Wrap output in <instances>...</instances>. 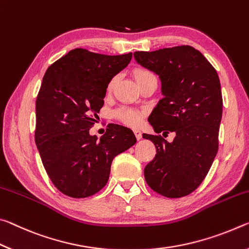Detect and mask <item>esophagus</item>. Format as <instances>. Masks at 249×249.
Listing matches in <instances>:
<instances>
[{"mask_svg":"<svg viewBox=\"0 0 249 249\" xmlns=\"http://www.w3.org/2000/svg\"><path fill=\"white\" fill-rule=\"evenodd\" d=\"M133 132H134V136H136L137 139L140 140L141 138H142V132L140 131V130H139V129H134Z\"/></svg>","mask_w":249,"mask_h":249,"instance_id":"34e87169","label":"esophagus"}]
</instances>
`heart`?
I'll return each mask as SVG.
<instances>
[{"label":"heart","mask_w":249,"mask_h":249,"mask_svg":"<svg viewBox=\"0 0 249 249\" xmlns=\"http://www.w3.org/2000/svg\"><path fill=\"white\" fill-rule=\"evenodd\" d=\"M132 74L138 85L143 83L145 80L151 79L154 77V75L149 71V69L143 68V67L134 68ZM116 81H117L116 76L110 79V81L107 85L108 91L112 90L113 87H115ZM115 117L119 121L124 122V124L131 125V127H136V125L140 124V122L142 121V118H143V111H141L139 109H134V108H120L115 112Z\"/></svg>","instance_id":"heart-1"}]
</instances>
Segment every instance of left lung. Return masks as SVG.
Here are the masks:
<instances>
[{
	"label": "left lung",
	"instance_id": "obj_1",
	"mask_svg": "<svg viewBox=\"0 0 249 249\" xmlns=\"http://www.w3.org/2000/svg\"><path fill=\"white\" fill-rule=\"evenodd\" d=\"M141 66L159 75L163 98L149 116L157 133L174 132L172 142L159 134L157 154L144 168L148 185L165 197L189 195L204 180L218 150L223 98L215 68L189 45L154 52H134Z\"/></svg>",
	"mask_w": 249,
	"mask_h": 249
}]
</instances>
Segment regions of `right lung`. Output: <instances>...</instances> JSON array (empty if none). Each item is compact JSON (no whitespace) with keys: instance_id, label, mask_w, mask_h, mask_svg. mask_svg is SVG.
I'll use <instances>...</instances> for the list:
<instances>
[{"instance_id":"add662e5","label":"right lung","mask_w":249,"mask_h":249,"mask_svg":"<svg viewBox=\"0 0 249 249\" xmlns=\"http://www.w3.org/2000/svg\"><path fill=\"white\" fill-rule=\"evenodd\" d=\"M132 53L104 55L75 48L52 64L36 98L35 142L53 184L84 198L107 184L112 160L137 142L124 125H107L100 140L89 134L99 119L107 85Z\"/></svg>"}]
</instances>
